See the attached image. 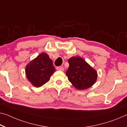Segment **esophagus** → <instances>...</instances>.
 Segmentation results:
<instances>
[{
  "instance_id": "34e87169",
  "label": "esophagus",
  "mask_w": 127,
  "mask_h": 127,
  "mask_svg": "<svg viewBox=\"0 0 127 127\" xmlns=\"http://www.w3.org/2000/svg\"><path fill=\"white\" fill-rule=\"evenodd\" d=\"M57 70H59V71H64V68L62 66H58V67H57Z\"/></svg>"
}]
</instances>
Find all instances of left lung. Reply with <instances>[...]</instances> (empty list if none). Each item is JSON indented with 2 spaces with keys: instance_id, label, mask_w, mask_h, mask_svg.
Wrapping results in <instances>:
<instances>
[{
  "instance_id": "left-lung-1",
  "label": "left lung",
  "mask_w": 127,
  "mask_h": 127,
  "mask_svg": "<svg viewBox=\"0 0 127 127\" xmlns=\"http://www.w3.org/2000/svg\"><path fill=\"white\" fill-rule=\"evenodd\" d=\"M69 67L66 71L69 81L78 90H85L95 83L97 74L94 69L80 57H72L68 60Z\"/></svg>"
}]
</instances>
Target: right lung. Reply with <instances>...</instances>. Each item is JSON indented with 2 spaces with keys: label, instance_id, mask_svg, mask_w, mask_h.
<instances>
[{
  "label": "right lung",
  "instance_id": "right-lung-1",
  "mask_svg": "<svg viewBox=\"0 0 127 127\" xmlns=\"http://www.w3.org/2000/svg\"><path fill=\"white\" fill-rule=\"evenodd\" d=\"M55 71L52 60L45 53L31 61L25 68L27 79L36 87L42 86L48 82Z\"/></svg>",
  "mask_w": 127,
  "mask_h": 127
}]
</instances>
